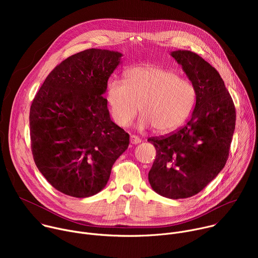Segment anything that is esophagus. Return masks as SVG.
<instances>
[{
    "label": "esophagus",
    "mask_w": 258,
    "mask_h": 258,
    "mask_svg": "<svg viewBox=\"0 0 258 258\" xmlns=\"http://www.w3.org/2000/svg\"><path fill=\"white\" fill-rule=\"evenodd\" d=\"M131 143L134 145H137L139 143H141V139L138 136L135 135H131Z\"/></svg>",
    "instance_id": "1"
}]
</instances>
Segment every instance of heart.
<instances>
[{
  "instance_id": "b5f03b06",
  "label": "heart",
  "mask_w": 258,
  "mask_h": 258,
  "mask_svg": "<svg viewBox=\"0 0 258 258\" xmlns=\"http://www.w3.org/2000/svg\"><path fill=\"white\" fill-rule=\"evenodd\" d=\"M192 82L179 78L171 69L158 66H135L124 73V81L112 79L107 84L106 98L116 124L128 126L139 112V126H153L156 133L177 128L191 114L196 102Z\"/></svg>"
}]
</instances>
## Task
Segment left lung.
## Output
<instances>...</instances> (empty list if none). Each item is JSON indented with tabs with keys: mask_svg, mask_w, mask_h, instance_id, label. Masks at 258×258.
<instances>
[{
	"mask_svg": "<svg viewBox=\"0 0 258 258\" xmlns=\"http://www.w3.org/2000/svg\"><path fill=\"white\" fill-rule=\"evenodd\" d=\"M196 89V105L187 124L166 137L151 138L156 158L148 173L152 189L170 199L202 191L228 160L236 109L217 70L191 51L170 54Z\"/></svg>",
	"mask_w": 258,
	"mask_h": 258,
	"instance_id": "left-lung-1",
	"label": "left lung"
}]
</instances>
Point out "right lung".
<instances>
[{"label":"right lung","instance_id":"1","mask_svg":"<svg viewBox=\"0 0 258 258\" xmlns=\"http://www.w3.org/2000/svg\"><path fill=\"white\" fill-rule=\"evenodd\" d=\"M122 54L89 49L57 65L29 112L34 163L61 193L86 198L104 189L130 135L115 124L103 94Z\"/></svg>","mask_w":258,"mask_h":258}]
</instances>
